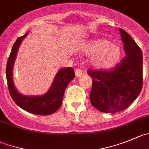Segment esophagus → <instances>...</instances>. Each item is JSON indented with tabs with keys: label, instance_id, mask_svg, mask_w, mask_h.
<instances>
[{
	"label": "esophagus",
	"instance_id": "obj_1",
	"mask_svg": "<svg viewBox=\"0 0 149 149\" xmlns=\"http://www.w3.org/2000/svg\"><path fill=\"white\" fill-rule=\"evenodd\" d=\"M83 74V71L81 70V69H77L75 70V75H76V77H80V76H81L82 74Z\"/></svg>",
	"mask_w": 149,
	"mask_h": 149
}]
</instances>
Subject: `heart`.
I'll return each mask as SVG.
<instances>
[{
    "mask_svg": "<svg viewBox=\"0 0 149 149\" xmlns=\"http://www.w3.org/2000/svg\"><path fill=\"white\" fill-rule=\"evenodd\" d=\"M83 52L92 56L91 64L100 70H109L119 63L122 51L118 45L105 39L93 40L83 47Z\"/></svg>",
    "mask_w": 149,
    "mask_h": 149,
    "instance_id": "obj_1",
    "label": "heart"
}]
</instances>
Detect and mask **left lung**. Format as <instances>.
<instances>
[{"label": "left lung", "mask_w": 149, "mask_h": 149, "mask_svg": "<svg viewBox=\"0 0 149 149\" xmlns=\"http://www.w3.org/2000/svg\"><path fill=\"white\" fill-rule=\"evenodd\" d=\"M126 56L111 71H88L92 77L90 100L100 111L124 110L138 97L143 87V54L132 36L119 28Z\"/></svg>", "instance_id": "left-lung-1"}]
</instances>
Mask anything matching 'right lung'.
<instances>
[{"label":"right lung","instance_id":"obj_1","mask_svg":"<svg viewBox=\"0 0 149 149\" xmlns=\"http://www.w3.org/2000/svg\"><path fill=\"white\" fill-rule=\"evenodd\" d=\"M27 34L28 33H25L24 36H20L17 39L8 58L6 74L8 91L15 102L25 111L40 116L50 115L57 111L61 105L63 93L66 86L71 80L74 78V72L72 67H66L60 69L56 74L50 88L42 96L28 97L19 93L14 85L12 69L18 48Z\"/></svg>","mask_w":149,"mask_h":149}]
</instances>
